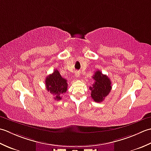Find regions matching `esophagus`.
I'll use <instances>...</instances> for the list:
<instances>
[{
	"label": "esophagus",
	"mask_w": 151,
	"mask_h": 151,
	"mask_svg": "<svg viewBox=\"0 0 151 151\" xmlns=\"http://www.w3.org/2000/svg\"><path fill=\"white\" fill-rule=\"evenodd\" d=\"M79 75H80V73H79V72H76L75 73V77H76V78H79Z\"/></svg>",
	"instance_id": "1"
}]
</instances>
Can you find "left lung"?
<instances>
[{
	"instance_id": "1",
	"label": "left lung",
	"mask_w": 151,
	"mask_h": 151,
	"mask_svg": "<svg viewBox=\"0 0 151 151\" xmlns=\"http://www.w3.org/2000/svg\"><path fill=\"white\" fill-rule=\"evenodd\" d=\"M93 78L94 83L89 87L91 91V97L96 102H101L110 93L111 82L108 77L102 74L100 70L94 73Z\"/></svg>"
}]
</instances>
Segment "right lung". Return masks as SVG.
<instances>
[{
    "mask_svg": "<svg viewBox=\"0 0 151 151\" xmlns=\"http://www.w3.org/2000/svg\"><path fill=\"white\" fill-rule=\"evenodd\" d=\"M45 87L48 92L53 94L55 99H62L61 95L65 93L68 88L67 80L60 76L59 72L56 69L53 73L47 76L45 80Z\"/></svg>",
    "mask_w": 151,
    "mask_h": 151,
    "instance_id": "1",
    "label": "right lung"
}]
</instances>
